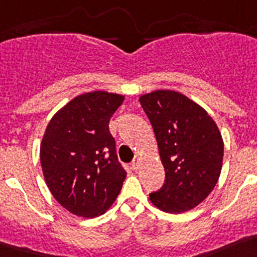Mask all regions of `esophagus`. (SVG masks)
<instances>
[{"instance_id": "34e87169", "label": "esophagus", "mask_w": 257, "mask_h": 257, "mask_svg": "<svg viewBox=\"0 0 257 257\" xmlns=\"http://www.w3.org/2000/svg\"><path fill=\"white\" fill-rule=\"evenodd\" d=\"M132 168L135 169V171H137V169L140 168V158H138V156H136L135 159H133V162H132Z\"/></svg>"}]
</instances>
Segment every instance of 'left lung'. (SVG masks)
I'll return each instance as SVG.
<instances>
[{
	"instance_id": "1",
	"label": "left lung",
	"mask_w": 257,
	"mask_h": 257,
	"mask_svg": "<svg viewBox=\"0 0 257 257\" xmlns=\"http://www.w3.org/2000/svg\"><path fill=\"white\" fill-rule=\"evenodd\" d=\"M140 102L166 171V181L150 193V200L169 213L189 211L217 184L224 158L221 133L207 111L181 93L156 90Z\"/></svg>"
}]
</instances>
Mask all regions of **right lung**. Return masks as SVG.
<instances>
[{
	"instance_id": "add662e5",
	"label": "right lung",
	"mask_w": 257,
	"mask_h": 257,
	"mask_svg": "<svg viewBox=\"0 0 257 257\" xmlns=\"http://www.w3.org/2000/svg\"><path fill=\"white\" fill-rule=\"evenodd\" d=\"M124 97L91 91L58 111L40 149L42 172L53 196L77 216L95 217L115 202L126 177L108 129Z\"/></svg>"
}]
</instances>
